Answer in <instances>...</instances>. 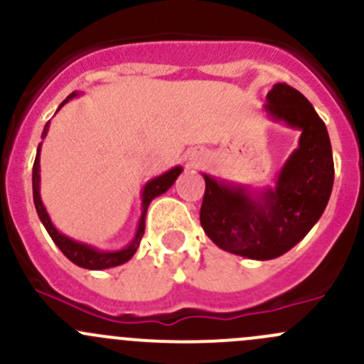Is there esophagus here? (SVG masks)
Wrapping results in <instances>:
<instances>
[{"mask_svg": "<svg viewBox=\"0 0 364 364\" xmlns=\"http://www.w3.org/2000/svg\"><path fill=\"white\" fill-rule=\"evenodd\" d=\"M203 159H204L203 155H199V153H196V155H192V156H190V164H192L193 167H196V165H199L200 161H203Z\"/></svg>", "mask_w": 364, "mask_h": 364, "instance_id": "34e87169", "label": "esophagus"}]
</instances>
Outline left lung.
Instances as JSON below:
<instances>
[{"label":"left lung","instance_id":"left-lung-1","mask_svg":"<svg viewBox=\"0 0 364 364\" xmlns=\"http://www.w3.org/2000/svg\"><path fill=\"white\" fill-rule=\"evenodd\" d=\"M262 112L301 134L274 185H240L203 172L204 232L222 250L252 260L277 259L294 248L322 216L335 181L328 128L299 91L274 84Z\"/></svg>","mask_w":364,"mask_h":364}]
</instances>
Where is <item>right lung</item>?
Returning a JSON list of instances; mask_svg holds the SVG:
<instances>
[{
    "instance_id": "right-lung-1",
    "label": "right lung",
    "mask_w": 364,
    "mask_h": 364,
    "mask_svg": "<svg viewBox=\"0 0 364 364\" xmlns=\"http://www.w3.org/2000/svg\"><path fill=\"white\" fill-rule=\"evenodd\" d=\"M79 95H80L79 91H73L72 95H68V97L61 102V105L58 107V111H60V109L63 107L67 102L72 100V98L79 97ZM49 123H46V127H43L42 139H46L47 132H49ZM40 151H42V142L38 144L35 164H33V203H35V208H36V213H38L40 222L43 223V227H46V230L49 232V236L53 237V241L56 243V247L65 253V257H67L68 260H72L75 266L84 267V269H93V271L109 269V267L121 266V264L128 262V260L134 257V253L137 252L139 245H141L142 234H144L146 211H148L149 204H151V200L155 199V197H159V196H161V193L167 192V190L176 183L178 176L183 172L181 165H176V167L168 168V171L164 172V174L149 179L141 192V200H142L141 218H139L137 229H135V234H134V237H132L130 243H128L127 247L116 248V250H102V248L93 247V245H90V243H82V241L72 240V237H68L67 234L60 232V230L56 229V225H54L53 220H50L49 213H47L46 205H43V203H42V196H40Z\"/></svg>"
}]
</instances>
